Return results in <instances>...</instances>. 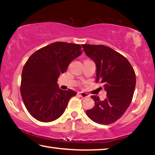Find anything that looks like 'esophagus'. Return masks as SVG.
Here are the masks:
<instances>
[{"label":"esophagus","instance_id":"esophagus-1","mask_svg":"<svg viewBox=\"0 0 155 155\" xmlns=\"http://www.w3.org/2000/svg\"><path fill=\"white\" fill-rule=\"evenodd\" d=\"M79 96L83 98H89L90 97V95L86 92H83V91H81V92H79Z\"/></svg>","mask_w":155,"mask_h":155}]
</instances>
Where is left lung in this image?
<instances>
[{"instance_id":"left-lung-1","label":"left lung","mask_w":155,"mask_h":155,"mask_svg":"<svg viewBox=\"0 0 155 155\" xmlns=\"http://www.w3.org/2000/svg\"><path fill=\"white\" fill-rule=\"evenodd\" d=\"M84 51L96 65V82L103 84L107 98L101 101L91 96L95 102L87 116L100 124H110L121 117L132 101L136 77L129 61L119 52L104 45L83 44Z\"/></svg>"}]
</instances>
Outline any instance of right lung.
<instances>
[{"label": "right lung", "mask_w": 155, "mask_h": 155, "mask_svg": "<svg viewBox=\"0 0 155 155\" xmlns=\"http://www.w3.org/2000/svg\"><path fill=\"white\" fill-rule=\"evenodd\" d=\"M80 44L57 41L35 51L23 68L20 92L28 113L43 122L54 121L65 111L77 93L57 85L72 60L82 54Z\"/></svg>", "instance_id": "add662e5"}]
</instances>
